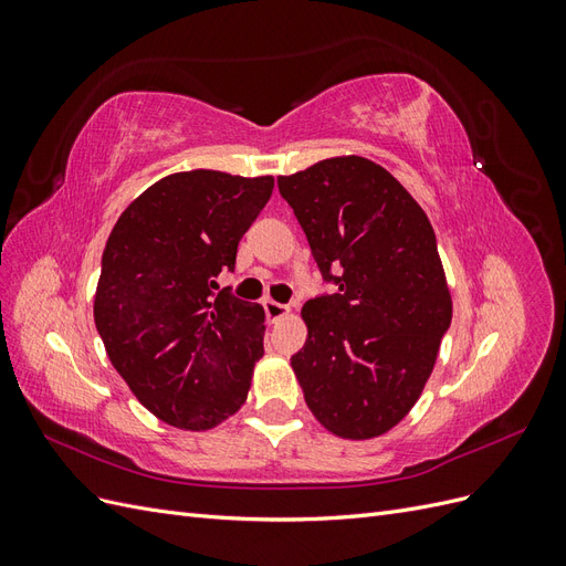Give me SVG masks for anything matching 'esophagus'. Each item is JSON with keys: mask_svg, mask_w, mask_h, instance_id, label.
I'll use <instances>...</instances> for the list:
<instances>
[{"mask_svg": "<svg viewBox=\"0 0 566 566\" xmlns=\"http://www.w3.org/2000/svg\"><path fill=\"white\" fill-rule=\"evenodd\" d=\"M264 312H266V318H269L271 323H276V321L290 316V306H287V304H281V302L266 300V302H264Z\"/></svg>", "mask_w": 566, "mask_h": 566, "instance_id": "34e87169", "label": "esophagus"}]
</instances>
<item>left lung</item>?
<instances>
[{"instance_id": "left-lung-1", "label": "left lung", "mask_w": 566, "mask_h": 566, "mask_svg": "<svg viewBox=\"0 0 566 566\" xmlns=\"http://www.w3.org/2000/svg\"><path fill=\"white\" fill-rule=\"evenodd\" d=\"M279 191L337 293L302 306L306 345L290 358L314 418L342 439L397 427L430 380L453 316L424 210L385 167L321 160Z\"/></svg>"}]
</instances>
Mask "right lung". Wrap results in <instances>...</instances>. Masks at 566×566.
I'll return each mask as SVG.
<instances>
[{
    "instance_id": "1",
    "label": "right lung",
    "mask_w": 566,
    "mask_h": 566,
    "mask_svg": "<svg viewBox=\"0 0 566 566\" xmlns=\"http://www.w3.org/2000/svg\"><path fill=\"white\" fill-rule=\"evenodd\" d=\"M273 177L191 169L129 202L108 235L94 295L115 370L153 416L205 432L248 399L264 356V310L219 289Z\"/></svg>"
}]
</instances>
